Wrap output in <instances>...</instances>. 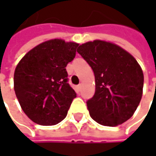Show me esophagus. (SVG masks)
Returning a JSON list of instances; mask_svg holds the SVG:
<instances>
[{
  "label": "esophagus",
  "instance_id": "obj_1",
  "mask_svg": "<svg viewBox=\"0 0 156 156\" xmlns=\"http://www.w3.org/2000/svg\"><path fill=\"white\" fill-rule=\"evenodd\" d=\"M81 84H79V85L77 86V89L80 91V90H81Z\"/></svg>",
  "mask_w": 156,
  "mask_h": 156
}]
</instances>
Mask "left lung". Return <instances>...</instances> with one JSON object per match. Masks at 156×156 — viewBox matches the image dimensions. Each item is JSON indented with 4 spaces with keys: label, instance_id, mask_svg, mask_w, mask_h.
Listing matches in <instances>:
<instances>
[{
    "label": "left lung",
    "instance_id": "1",
    "mask_svg": "<svg viewBox=\"0 0 156 156\" xmlns=\"http://www.w3.org/2000/svg\"><path fill=\"white\" fill-rule=\"evenodd\" d=\"M77 52L94 74L95 92L87 101L91 118L108 127L128 121L141 101L144 82L135 57L122 47L101 40L83 43Z\"/></svg>",
    "mask_w": 156,
    "mask_h": 156
}]
</instances>
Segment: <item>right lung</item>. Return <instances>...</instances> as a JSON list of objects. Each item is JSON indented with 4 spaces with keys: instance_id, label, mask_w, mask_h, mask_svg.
I'll return each instance as SVG.
<instances>
[{
    "instance_id": "right-lung-1",
    "label": "right lung",
    "mask_w": 156,
    "mask_h": 156,
    "mask_svg": "<svg viewBox=\"0 0 156 156\" xmlns=\"http://www.w3.org/2000/svg\"><path fill=\"white\" fill-rule=\"evenodd\" d=\"M79 46L74 41L52 39L27 52L17 64L14 89L27 116L42 126H53L67 116L76 97L68 83L67 64Z\"/></svg>"
}]
</instances>
